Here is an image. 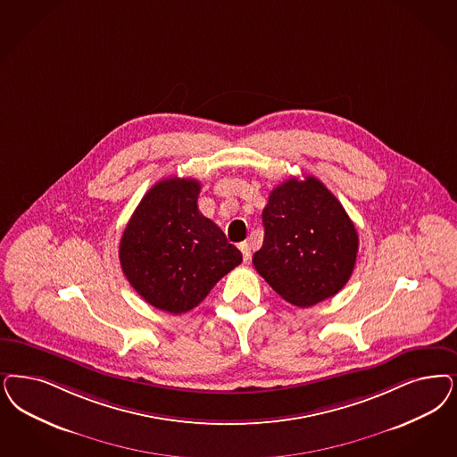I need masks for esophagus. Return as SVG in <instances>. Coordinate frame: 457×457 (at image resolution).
<instances>
[{
  "instance_id": "esophagus-1",
  "label": "esophagus",
  "mask_w": 457,
  "mask_h": 457,
  "mask_svg": "<svg viewBox=\"0 0 457 457\" xmlns=\"http://www.w3.org/2000/svg\"><path fill=\"white\" fill-rule=\"evenodd\" d=\"M237 248L241 250V253H243V260L245 262H250V258H252V252H250V245L246 243V241H243V243H239L237 245Z\"/></svg>"
}]
</instances>
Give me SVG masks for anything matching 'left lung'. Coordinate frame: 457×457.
<instances>
[{"mask_svg": "<svg viewBox=\"0 0 457 457\" xmlns=\"http://www.w3.org/2000/svg\"><path fill=\"white\" fill-rule=\"evenodd\" d=\"M265 237L253 265L282 299L311 307L347 284L358 233L343 204L319 179H288L263 209Z\"/></svg>", "mask_w": 457, "mask_h": 457, "instance_id": "1", "label": "left lung"}]
</instances>
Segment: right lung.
<instances>
[{
    "instance_id": "1",
    "label": "right lung",
    "mask_w": 457,
    "mask_h": 457,
    "mask_svg": "<svg viewBox=\"0 0 457 457\" xmlns=\"http://www.w3.org/2000/svg\"><path fill=\"white\" fill-rule=\"evenodd\" d=\"M201 184L170 177L143 195L120 241L128 282L150 305L170 314L197 307L243 262L220 226L199 212Z\"/></svg>"
}]
</instances>
